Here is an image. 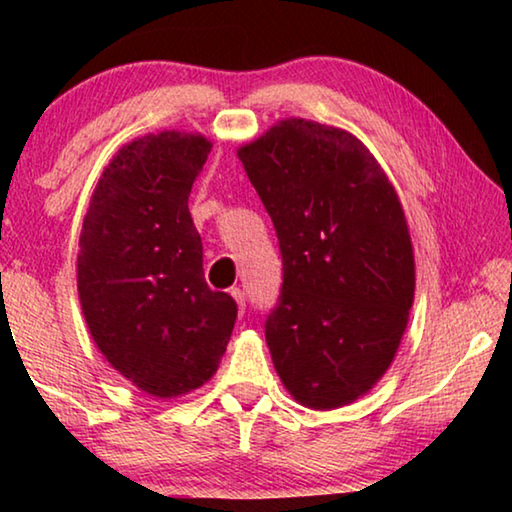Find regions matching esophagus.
Listing matches in <instances>:
<instances>
[{
    "label": "esophagus",
    "mask_w": 512,
    "mask_h": 512,
    "mask_svg": "<svg viewBox=\"0 0 512 512\" xmlns=\"http://www.w3.org/2000/svg\"><path fill=\"white\" fill-rule=\"evenodd\" d=\"M230 296L235 298V302H237V307H239V316H244V311H246V293L235 287V289H230Z\"/></svg>",
    "instance_id": "obj_1"
}]
</instances>
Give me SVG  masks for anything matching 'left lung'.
<instances>
[{"label":"left lung","instance_id":"left-lung-1","mask_svg":"<svg viewBox=\"0 0 512 512\" xmlns=\"http://www.w3.org/2000/svg\"><path fill=\"white\" fill-rule=\"evenodd\" d=\"M282 253L266 343L287 391L327 411L368 393L409 323V225L384 169L357 137L284 119L237 151Z\"/></svg>","mask_w":512,"mask_h":512}]
</instances>
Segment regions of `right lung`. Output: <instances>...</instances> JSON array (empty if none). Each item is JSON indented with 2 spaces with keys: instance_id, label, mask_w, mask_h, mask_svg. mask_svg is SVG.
Segmentation results:
<instances>
[{
  "instance_id": "right-lung-1",
  "label": "right lung",
  "mask_w": 512,
  "mask_h": 512,
  "mask_svg": "<svg viewBox=\"0 0 512 512\" xmlns=\"http://www.w3.org/2000/svg\"><path fill=\"white\" fill-rule=\"evenodd\" d=\"M210 151L194 133L137 137L103 169L83 219L85 323L110 366L155 397L203 386L237 320V302L207 287L187 207Z\"/></svg>"
}]
</instances>
